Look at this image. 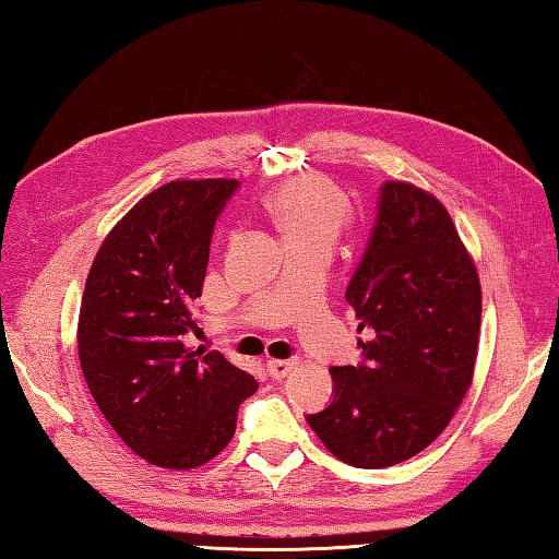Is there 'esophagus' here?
I'll list each match as a JSON object with an SVG mask.
<instances>
[{"label":"esophagus","instance_id":"34e87169","mask_svg":"<svg viewBox=\"0 0 559 559\" xmlns=\"http://www.w3.org/2000/svg\"><path fill=\"white\" fill-rule=\"evenodd\" d=\"M295 365H298L295 360H269L266 362V372L273 379H283V377L290 374V370H293Z\"/></svg>","mask_w":559,"mask_h":559}]
</instances>
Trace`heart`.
<instances>
[{"mask_svg": "<svg viewBox=\"0 0 559 559\" xmlns=\"http://www.w3.org/2000/svg\"><path fill=\"white\" fill-rule=\"evenodd\" d=\"M269 213L286 242H334L348 216L346 199L322 177H298L269 199Z\"/></svg>", "mask_w": 559, "mask_h": 559, "instance_id": "1", "label": "heart"}]
</instances>
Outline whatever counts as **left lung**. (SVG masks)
<instances>
[{
    "label": "left lung",
    "instance_id": "left-lung-1",
    "mask_svg": "<svg viewBox=\"0 0 559 559\" xmlns=\"http://www.w3.org/2000/svg\"><path fill=\"white\" fill-rule=\"evenodd\" d=\"M360 319L358 365H334V399L307 415L331 454L386 468L432 444L473 379L480 281L447 209L386 182L377 223L346 288Z\"/></svg>",
    "mask_w": 559,
    "mask_h": 559
}]
</instances>
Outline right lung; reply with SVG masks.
Returning <instances> with one entry per match:
<instances>
[{"mask_svg": "<svg viewBox=\"0 0 559 559\" xmlns=\"http://www.w3.org/2000/svg\"><path fill=\"white\" fill-rule=\"evenodd\" d=\"M237 180H182L144 197L105 237L83 290L79 360L105 420L153 466L197 468L223 451L254 377L197 331L213 228Z\"/></svg>", "mask_w": 559, "mask_h": 559, "instance_id": "right-lung-1", "label": "right lung"}]
</instances>
